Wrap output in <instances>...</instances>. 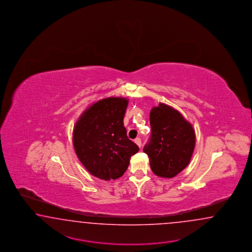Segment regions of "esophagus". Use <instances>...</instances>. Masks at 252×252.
I'll return each instance as SVG.
<instances>
[{
    "instance_id": "1",
    "label": "esophagus",
    "mask_w": 252,
    "mask_h": 252,
    "mask_svg": "<svg viewBox=\"0 0 252 252\" xmlns=\"http://www.w3.org/2000/svg\"><path fill=\"white\" fill-rule=\"evenodd\" d=\"M135 143L139 147V148H141L142 147V143H141V139L139 138V137H136V139H135Z\"/></svg>"
}]
</instances>
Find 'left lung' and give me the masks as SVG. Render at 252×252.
Returning a JSON list of instances; mask_svg holds the SVG:
<instances>
[{"label": "left lung", "instance_id": "8db88e82", "mask_svg": "<svg viewBox=\"0 0 252 252\" xmlns=\"http://www.w3.org/2000/svg\"><path fill=\"white\" fill-rule=\"evenodd\" d=\"M151 136L143 151L157 176L175 177L190 162L195 147L192 126L176 109L160 102L150 111Z\"/></svg>", "mask_w": 252, "mask_h": 252}]
</instances>
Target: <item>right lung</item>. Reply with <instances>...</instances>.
Wrapping results in <instances>:
<instances>
[{
  "instance_id": "right-lung-1",
  "label": "right lung",
  "mask_w": 252,
  "mask_h": 252,
  "mask_svg": "<svg viewBox=\"0 0 252 252\" xmlns=\"http://www.w3.org/2000/svg\"><path fill=\"white\" fill-rule=\"evenodd\" d=\"M128 100L109 97L86 109L75 124V152L89 172L104 181L121 177L139 150L124 126Z\"/></svg>"
}]
</instances>
